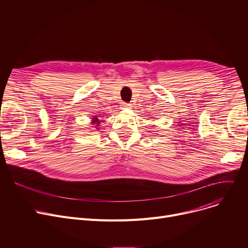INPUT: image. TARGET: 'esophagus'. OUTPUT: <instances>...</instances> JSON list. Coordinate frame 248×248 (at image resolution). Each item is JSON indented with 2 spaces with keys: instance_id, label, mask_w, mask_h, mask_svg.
<instances>
[{
  "instance_id": "1",
  "label": "esophagus",
  "mask_w": 248,
  "mask_h": 248,
  "mask_svg": "<svg viewBox=\"0 0 248 248\" xmlns=\"http://www.w3.org/2000/svg\"><path fill=\"white\" fill-rule=\"evenodd\" d=\"M131 106H132V104H131V103H127V102H124V103L123 104V107H124V108H131Z\"/></svg>"
}]
</instances>
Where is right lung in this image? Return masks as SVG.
<instances>
[{
    "label": "right lung",
    "mask_w": 248,
    "mask_h": 248,
    "mask_svg": "<svg viewBox=\"0 0 248 248\" xmlns=\"http://www.w3.org/2000/svg\"><path fill=\"white\" fill-rule=\"evenodd\" d=\"M100 124V121L97 119V117H93V124L98 125Z\"/></svg>",
    "instance_id": "right-lung-1"
}]
</instances>
